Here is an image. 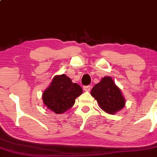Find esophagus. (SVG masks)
<instances>
[{
  "label": "esophagus",
  "instance_id": "obj_1",
  "mask_svg": "<svg viewBox=\"0 0 157 157\" xmlns=\"http://www.w3.org/2000/svg\"><path fill=\"white\" fill-rule=\"evenodd\" d=\"M90 89H91V87H90V85H87V86L84 87V90H85V91H90Z\"/></svg>",
  "mask_w": 157,
  "mask_h": 157
}]
</instances>
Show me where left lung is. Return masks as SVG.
I'll list each match as a JSON object with an SVG mask.
<instances>
[{
  "mask_svg": "<svg viewBox=\"0 0 157 157\" xmlns=\"http://www.w3.org/2000/svg\"><path fill=\"white\" fill-rule=\"evenodd\" d=\"M90 94L98 101L101 109L106 113L116 114L125 105V99L121 89L110 76L102 78L92 88Z\"/></svg>",
  "mask_w": 157,
  "mask_h": 157,
  "instance_id": "obj_1",
  "label": "left lung"
}]
</instances>
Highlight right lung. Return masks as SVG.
<instances>
[{
    "label": "right lung",
    "mask_w": 157,
    "mask_h": 157,
    "mask_svg": "<svg viewBox=\"0 0 157 157\" xmlns=\"http://www.w3.org/2000/svg\"><path fill=\"white\" fill-rule=\"evenodd\" d=\"M82 87L73 83L65 74L56 75L49 86L44 90V106L56 114H62L74 105L75 99L82 94Z\"/></svg>",
    "instance_id": "obj_1"
}]
</instances>
